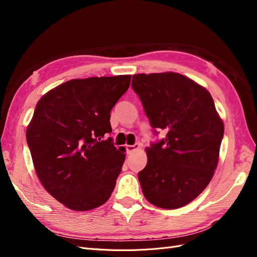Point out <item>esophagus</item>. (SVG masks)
<instances>
[{
	"instance_id": "1",
	"label": "esophagus",
	"mask_w": 257,
	"mask_h": 257,
	"mask_svg": "<svg viewBox=\"0 0 257 257\" xmlns=\"http://www.w3.org/2000/svg\"><path fill=\"white\" fill-rule=\"evenodd\" d=\"M125 148H126V151H127V153H131V152H133V151H135V150L139 149V148H141V144L126 145V146H125Z\"/></svg>"
}]
</instances>
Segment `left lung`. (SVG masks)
Returning a JSON list of instances; mask_svg holds the SVG:
<instances>
[{
  "label": "left lung",
  "mask_w": 257,
  "mask_h": 257,
  "mask_svg": "<svg viewBox=\"0 0 257 257\" xmlns=\"http://www.w3.org/2000/svg\"><path fill=\"white\" fill-rule=\"evenodd\" d=\"M132 87L155 130L166 137L147 148L138 179L146 199L163 209L190 204L211 181L224 123L203 85L174 72L135 74Z\"/></svg>",
  "instance_id": "8db88e82"
}]
</instances>
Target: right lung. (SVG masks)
<instances>
[{
  "instance_id": "1",
  "label": "right lung",
  "mask_w": 257,
  "mask_h": 257,
  "mask_svg": "<svg viewBox=\"0 0 257 257\" xmlns=\"http://www.w3.org/2000/svg\"><path fill=\"white\" fill-rule=\"evenodd\" d=\"M131 75L72 79L36 104L27 128L35 172L52 197L75 211L105 204L125 160L112 139L110 111L130 87Z\"/></svg>"
}]
</instances>
